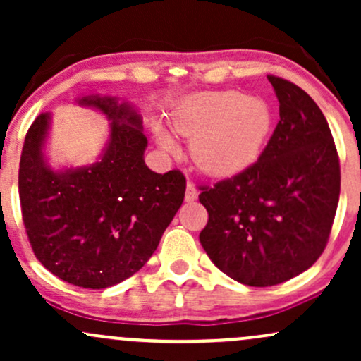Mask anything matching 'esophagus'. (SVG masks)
I'll use <instances>...</instances> for the list:
<instances>
[{"instance_id":"obj_1","label":"esophagus","mask_w":361,"mask_h":361,"mask_svg":"<svg viewBox=\"0 0 361 361\" xmlns=\"http://www.w3.org/2000/svg\"><path fill=\"white\" fill-rule=\"evenodd\" d=\"M198 198V190L195 188L193 183H190L188 181V186H186V192H185V200L186 202H195Z\"/></svg>"}]
</instances>
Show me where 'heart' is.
I'll return each mask as SVG.
<instances>
[{
  "label": "heart",
  "instance_id": "heart-1",
  "mask_svg": "<svg viewBox=\"0 0 361 361\" xmlns=\"http://www.w3.org/2000/svg\"><path fill=\"white\" fill-rule=\"evenodd\" d=\"M176 130L192 140L197 166L214 176H231L251 166L263 151L273 127V111L263 98L243 91L195 93L173 111ZM159 144L175 151V140L156 127Z\"/></svg>",
  "mask_w": 361,
  "mask_h": 361
}]
</instances>
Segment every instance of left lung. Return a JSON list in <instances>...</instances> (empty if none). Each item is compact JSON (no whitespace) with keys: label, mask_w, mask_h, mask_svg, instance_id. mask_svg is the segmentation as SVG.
I'll return each mask as SVG.
<instances>
[{"label":"left lung","mask_w":361,"mask_h":361,"mask_svg":"<svg viewBox=\"0 0 361 361\" xmlns=\"http://www.w3.org/2000/svg\"><path fill=\"white\" fill-rule=\"evenodd\" d=\"M280 120L255 164L204 186L200 243L227 276L271 287L300 275L324 251L339 200V157L327 120L304 90L268 76Z\"/></svg>","instance_id":"left-lung-1"}]
</instances>
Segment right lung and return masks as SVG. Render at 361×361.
Here are the masks:
<instances>
[{"instance_id": "add662e5", "label": "right lung", "mask_w": 361, "mask_h": 361, "mask_svg": "<svg viewBox=\"0 0 361 361\" xmlns=\"http://www.w3.org/2000/svg\"><path fill=\"white\" fill-rule=\"evenodd\" d=\"M78 103L110 120L100 157L54 169L45 157L51 114H40L22 149L20 204L32 250L49 271L78 287L106 288L147 263L183 204L186 180L178 169L159 175L146 166L147 139L134 106L100 94Z\"/></svg>"}]
</instances>
